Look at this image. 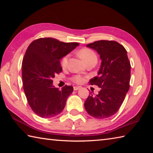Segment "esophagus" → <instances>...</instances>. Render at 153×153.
I'll return each mask as SVG.
<instances>
[{"mask_svg": "<svg viewBox=\"0 0 153 153\" xmlns=\"http://www.w3.org/2000/svg\"><path fill=\"white\" fill-rule=\"evenodd\" d=\"M80 87H81L80 86H74V89L75 91H77V90L79 89Z\"/></svg>", "mask_w": 153, "mask_h": 153, "instance_id": "1", "label": "esophagus"}]
</instances>
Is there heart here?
<instances>
[{
	"label": "heart",
	"instance_id": "b5f03b06",
	"mask_svg": "<svg viewBox=\"0 0 153 153\" xmlns=\"http://www.w3.org/2000/svg\"><path fill=\"white\" fill-rule=\"evenodd\" d=\"M79 56L82 58V59L85 62L86 64L87 63L90 62L92 61H97V56L95 52L93 50L90 49L88 48H82L78 52ZM70 55L66 54L64 56L62 57L60 61L61 66L63 68H65L67 66V64L68 62V60H69ZM83 77L82 76H79V75H75L72 77H71V80L76 83H81L83 81Z\"/></svg>",
	"mask_w": 153,
	"mask_h": 153
}]
</instances>
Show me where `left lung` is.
<instances>
[{"mask_svg": "<svg viewBox=\"0 0 153 153\" xmlns=\"http://www.w3.org/2000/svg\"><path fill=\"white\" fill-rule=\"evenodd\" d=\"M87 47L95 50L102 60L98 76L89 82L101 89L95 96L91 93L84 106L94 118H109L118 112L129 89L130 62L126 48L116 41H97Z\"/></svg>", "mask_w": 153, "mask_h": 153, "instance_id": "8db88e82", "label": "left lung"}]
</instances>
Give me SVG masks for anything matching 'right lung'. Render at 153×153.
I'll list each match as a JSON object with an SVG mask.
<instances>
[{
    "instance_id": "right-lung-1",
    "label": "right lung",
    "mask_w": 153,
    "mask_h": 153,
    "mask_svg": "<svg viewBox=\"0 0 153 153\" xmlns=\"http://www.w3.org/2000/svg\"><path fill=\"white\" fill-rule=\"evenodd\" d=\"M79 45L45 37L29 45L22 61L23 85L29 105L37 116L51 118L64 110L74 88L65 85L59 90L53 85V79L62 71L61 58Z\"/></svg>"
}]
</instances>
